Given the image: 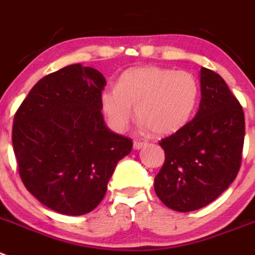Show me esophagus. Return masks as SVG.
I'll use <instances>...</instances> for the list:
<instances>
[{
	"mask_svg": "<svg viewBox=\"0 0 255 255\" xmlns=\"http://www.w3.org/2000/svg\"><path fill=\"white\" fill-rule=\"evenodd\" d=\"M146 144H147L146 141H140V140H134V149L139 150V149H141V147H144Z\"/></svg>",
	"mask_w": 255,
	"mask_h": 255,
	"instance_id": "1",
	"label": "esophagus"
}]
</instances>
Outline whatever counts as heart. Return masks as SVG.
I'll return each mask as SVG.
<instances>
[{"label": "heart", "instance_id": "b5f03b06", "mask_svg": "<svg viewBox=\"0 0 255 255\" xmlns=\"http://www.w3.org/2000/svg\"><path fill=\"white\" fill-rule=\"evenodd\" d=\"M199 95V85L188 71L147 66L130 70L116 87L103 93V108L116 130L125 129L136 115L155 135L178 131L189 121Z\"/></svg>", "mask_w": 255, "mask_h": 255}]
</instances>
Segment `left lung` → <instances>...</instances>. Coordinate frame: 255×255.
<instances>
[{
    "mask_svg": "<svg viewBox=\"0 0 255 255\" xmlns=\"http://www.w3.org/2000/svg\"><path fill=\"white\" fill-rule=\"evenodd\" d=\"M200 90L193 120L159 142L165 161L155 176V193L176 212L214 202L242 165L246 121L241 103L222 76L205 67L200 70Z\"/></svg>",
    "mask_w": 255,
    "mask_h": 255,
    "instance_id": "8db88e82",
    "label": "left lung"
}]
</instances>
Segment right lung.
<instances>
[{
  "mask_svg": "<svg viewBox=\"0 0 255 255\" xmlns=\"http://www.w3.org/2000/svg\"><path fill=\"white\" fill-rule=\"evenodd\" d=\"M101 72L80 64L46 75L17 109L12 145L28 191L50 209L82 215L104 199L132 140L104 121Z\"/></svg>",
  "mask_w": 255,
  "mask_h": 255,
  "instance_id": "obj_1",
  "label": "right lung"
}]
</instances>
